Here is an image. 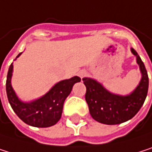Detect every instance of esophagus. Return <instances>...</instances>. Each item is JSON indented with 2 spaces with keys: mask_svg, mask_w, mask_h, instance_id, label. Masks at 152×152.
<instances>
[{
  "mask_svg": "<svg viewBox=\"0 0 152 152\" xmlns=\"http://www.w3.org/2000/svg\"><path fill=\"white\" fill-rule=\"evenodd\" d=\"M78 75L81 78H84L85 77H86V75H87V71L86 70H81V71L78 72Z\"/></svg>",
  "mask_w": 152,
  "mask_h": 152,
  "instance_id": "34e87169",
  "label": "esophagus"
}]
</instances>
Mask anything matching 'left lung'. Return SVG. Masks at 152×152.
I'll use <instances>...</instances> for the list:
<instances>
[{"mask_svg": "<svg viewBox=\"0 0 152 152\" xmlns=\"http://www.w3.org/2000/svg\"><path fill=\"white\" fill-rule=\"evenodd\" d=\"M140 66L142 79L135 90L126 96L110 93L100 83L92 78H83L86 87V101L93 118L105 125H118L133 118L144 103L148 94L149 77L143 62L132 48Z\"/></svg>", "mask_w": 152, "mask_h": 152, "instance_id": "obj_1", "label": "left lung"}]
</instances>
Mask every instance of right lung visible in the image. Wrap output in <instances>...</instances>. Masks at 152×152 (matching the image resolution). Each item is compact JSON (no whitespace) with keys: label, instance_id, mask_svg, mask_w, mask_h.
<instances>
[{"label":"right lung","instance_id":"obj_1","mask_svg":"<svg viewBox=\"0 0 152 152\" xmlns=\"http://www.w3.org/2000/svg\"><path fill=\"white\" fill-rule=\"evenodd\" d=\"M20 55L21 53L16 58ZM12 71L13 65L11 63L9 67L6 81V92L9 102L14 112L23 122L35 127H49L58 123L61 118L65 100L71 93L73 86L81 81V78L78 77L62 80L57 83L42 97L31 102H23L18 98L11 86Z\"/></svg>","mask_w":152,"mask_h":152}]
</instances>
